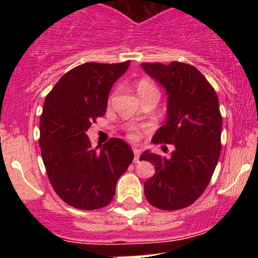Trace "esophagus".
<instances>
[{
  "instance_id": "esophagus-1",
  "label": "esophagus",
  "mask_w": 258,
  "mask_h": 258,
  "mask_svg": "<svg viewBox=\"0 0 258 258\" xmlns=\"http://www.w3.org/2000/svg\"><path fill=\"white\" fill-rule=\"evenodd\" d=\"M134 153H135L134 162H135V163L140 162V148H137V147H134Z\"/></svg>"
}]
</instances>
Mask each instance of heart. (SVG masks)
<instances>
[{"label":"heart","mask_w":258,"mask_h":258,"mask_svg":"<svg viewBox=\"0 0 258 258\" xmlns=\"http://www.w3.org/2000/svg\"><path fill=\"white\" fill-rule=\"evenodd\" d=\"M151 90H156V88H155V86H153L152 83L147 80H141L139 82V85H137V92H139V95H141V93L147 92V91H151ZM139 137H140V134L136 128L130 130V139L137 140Z\"/></svg>","instance_id":"b5f03b06"}]
</instances>
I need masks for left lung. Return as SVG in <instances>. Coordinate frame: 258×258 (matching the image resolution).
<instances>
[{"mask_svg":"<svg viewBox=\"0 0 258 258\" xmlns=\"http://www.w3.org/2000/svg\"><path fill=\"white\" fill-rule=\"evenodd\" d=\"M141 66L167 95V117L152 141L175 146L168 158L150 150L140 157L156 168L155 175L145 182L146 199L157 209L181 210L201 196L218 162L222 131L218 97L209 81L191 64Z\"/></svg>","mask_w":258,"mask_h":258,"instance_id":"left-lung-1","label":"left lung"}]
</instances>
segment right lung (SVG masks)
Listing matches in <instances>:
<instances>
[{
    "instance_id": "add662e5",
    "label": "right lung",
    "mask_w": 258,
    "mask_h": 258,
    "mask_svg": "<svg viewBox=\"0 0 258 258\" xmlns=\"http://www.w3.org/2000/svg\"><path fill=\"white\" fill-rule=\"evenodd\" d=\"M131 62H87L67 72L54 85L40 119L43 165L56 194L70 206L97 210L112 201L118 178L134 160L131 147L111 139L91 147L87 130L106 113L108 93Z\"/></svg>"
}]
</instances>
